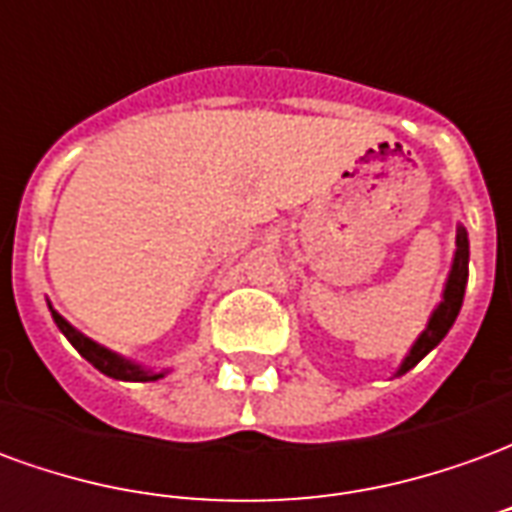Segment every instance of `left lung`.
Instances as JSON below:
<instances>
[{
  "instance_id": "8db88e82",
  "label": "left lung",
  "mask_w": 512,
  "mask_h": 512,
  "mask_svg": "<svg viewBox=\"0 0 512 512\" xmlns=\"http://www.w3.org/2000/svg\"><path fill=\"white\" fill-rule=\"evenodd\" d=\"M466 279H469V235H466L463 227H458L450 277H447V285H444V293H441L439 307L433 310L428 326H425V332L417 337V343L411 345V351H408V356L403 359V365L397 367V376H403L411 367L419 365V362L447 337V332L452 329V323L458 318V312H461L463 293H466Z\"/></svg>"
}]
</instances>
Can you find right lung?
<instances>
[{
    "label": "right lung",
    "instance_id": "obj_1",
    "mask_svg": "<svg viewBox=\"0 0 512 512\" xmlns=\"http://www.w3.org/2000/svg\"><path fill=\"white\" fill-rule=\"evenodd\" d=\"M51 310V304H49ZM51 318L54 323L60 326V332L68 337V343L79 351V354L95 367V370H101L104 376L109 378H117V381H156V378H164V373H153V370H145L142 365H136L131 359H123L120 354H112L109 348L104 345L93 343L90 337H84L82 332H76L71 323L62 318L60 312L51 310Z\"/></svg>",
    "mask_w": 512,
    "mask_h": 512
}]
</instances>
